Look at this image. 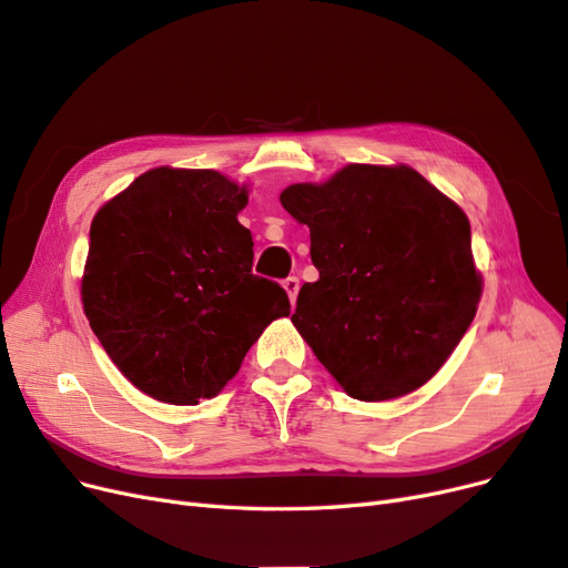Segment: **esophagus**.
<instances>
[{"label": "esophagus", "instance_id": "obj_1", "mask_svg": "<svg viewBox=\"0 0 568 568\" xmlns=\"http://www.w3.org/2000/svg\"><path fill=\"white\" fill-rule=\"evenodd\" d=\"M283 287H285V292H287L290 302L295 304V300H297V292H300V278H297V276H287V278L283 281Z\"/></svg>", "mask_w": 568, "mask_h": 568}]
</instances>
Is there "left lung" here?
<instances>
[{"label": "left lung", "instance_id": "8db88e82", "mask_svg": "<svg viewBox=\"0 0 568 568\" xmlns=\"http://www.w3.org/2000/svg\"><path fill=\"white\" fill-rule=\"evenodd\" d=\"M281 203L308 226L318 268L292 323L327 373L361 400L423 387L481 297L465 212L404 164H349L327 184L287 186Z\"/></svg>", "mask_w": 568, "mask_h": 568}]
</instances>
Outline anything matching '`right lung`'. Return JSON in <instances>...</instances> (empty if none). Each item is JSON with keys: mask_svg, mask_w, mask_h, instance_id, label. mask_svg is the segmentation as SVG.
I'll return each instance as SVG.
<instances>
[{"mask_svg": "<svg viewBox=\"0 0 568 568\" xmlns=\"http://www.w3.org/2000/svg\"><path fill=\"white\" fill-rule=\"evenodd\" d=\"M247 191L212 170L158 168L103 205L89 229L82 304L136 389L195 406L237 373L287 292L252 273Z\"/></svg>", "mask_w": 568, "mask_h": 568, "instance_id": "add662e5", "label": "right lung"}]
</instances>
